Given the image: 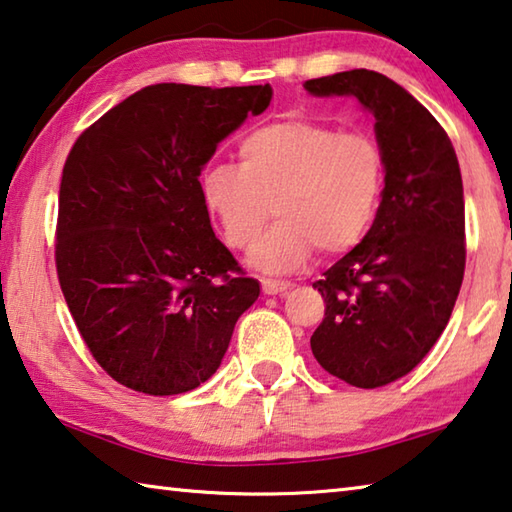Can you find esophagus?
Instances as JSON below:
<instances>
[{
	"mask_svg": "<svg viewBox=\"0 0 512 512\" xmlns=\"http://www.w3.org/2000/svg\"><path fill=\"white\" fill-rule=\"evenodd\" d=\"M261 285H263V292L267 294V297H272V294H281V292H285V290H290V283H288V281L263 279Z\"/></svg>",
	"mask_w": 512,
	"mask_h": 512,
	"instance_id": "esophagus-1",
	"label": "esophagus"
}]
</instances>
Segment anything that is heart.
Returning a JSON list of instances; mask_svg holds the SVG:
<instances>
[{"label":"heart","mask_w":512,"mask_h":512,"mask_svg":"<svg viewBox=\"0 0 512 512\" xmlns=\"http://www.w3.org/2000/svg\"><path fill=\"white\" fill-rule=\"evenodd\" d=\"M240 166L215 161L202 170V202L233 249L247 251L270 220L251 261L267 272H292L319 249L342 256L378 220L387 161L364 132H339L308 119H281L247 132Z\"/></svg>","instance_id":"b5f03b06"}]
</instances>
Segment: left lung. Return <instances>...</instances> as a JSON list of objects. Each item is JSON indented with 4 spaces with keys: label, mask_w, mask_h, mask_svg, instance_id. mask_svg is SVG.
<instances>
[{
    "label": "left lung",
    "mask_w": 512,
    "mask_h": 512,
    "mask_svg": "<svg viewBox=\"0 0 512 512\" xmlns=\"http://www.w3.org/2000/svg\"><path fill=\"white\" fill-rule=\"evenodd\" d=\"M310 94H351L375 116L387 161L382 206L360 245L312 283L326 312L310 337L324 369L360 389L414 371L450 321L465 272L459 159L427 107L369 69L306 80Z\"/></svg>",
    "instance_id": "left-lung-1"
}]
</instances>
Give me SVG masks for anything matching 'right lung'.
Masks as SVG:
<instances>
[{"label":"right lung","mask_w":512,"mask_h":512,"mask_svg":"<svg viewBox=\"0 0 512 512\" xmlns=\"http://www.w3.org/2000/svg\"><path fill=\"white\" fill-rule=\"evenodd\" d=\"M270 101V85H150L71 146L58 197V281L89 353L123 387L148 396L200 387L261 294L215 238L200 173L218 143Z\"/></svg>","instance_id":"right-lung-1"}]
</instances>
